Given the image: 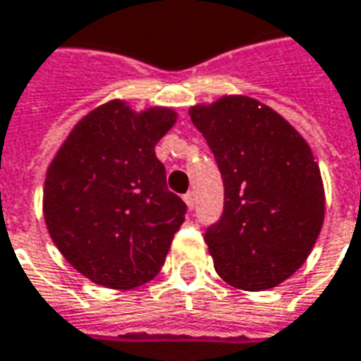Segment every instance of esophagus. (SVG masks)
I'll return each instance as SVG.
<instances>
[{"label": "esophagus", "mask_w": 361, "mask_h": 361, "mask_svg": "<svg viewBox=\"0 0 361 361\" xmlns=\"http://www.w3.org/2000/svg\"><path fill=\"white\" fill-rule=\"evenodd\" d=\"M185 202H186V206L192 209L194 204H196V200H194V192H186L185 194Z\"/></svg>", "instance_id": "esophagus-1"}]
</instances>
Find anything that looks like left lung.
<instances>
[{"instance_id": "obj_1", "label": "left lung", "mask_w": 361, "mask_h": 361, "mask_svg": "<svg viewBox=\"0 0 361 361\" xmlns=\"http://www.w3.org/2000/svg\"><path fill=\"white\" fill-rule=\"evenodd\" d=\"M188 114L224 180V212L204 233L216 272L239 290L274 288L305 262L323 227L324 188L311 147L250 97H224Z\"/></svg>"}]
</instances>
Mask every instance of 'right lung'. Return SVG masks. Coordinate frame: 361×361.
Segmentation results:
<instances>
[{
    "mask_svg": "<svg viewBox=\"0 0 361 361\" xmlns=\"http://www.w3.org/2000/svg\"><path fill=\"white\" fill-rule=\"evenodd\" d=\"M175 120L171 109L135 114L111 101L78 122L54 157L44 183L46 226L91 282L134 290L165 264L186 204L167 188L155 144Z\"/></svg>",
    "mask_w": 361,
    "mask_h": 361,
    "instance_id": "obj_1",
    "label": "right lung"
}]
</instances>
